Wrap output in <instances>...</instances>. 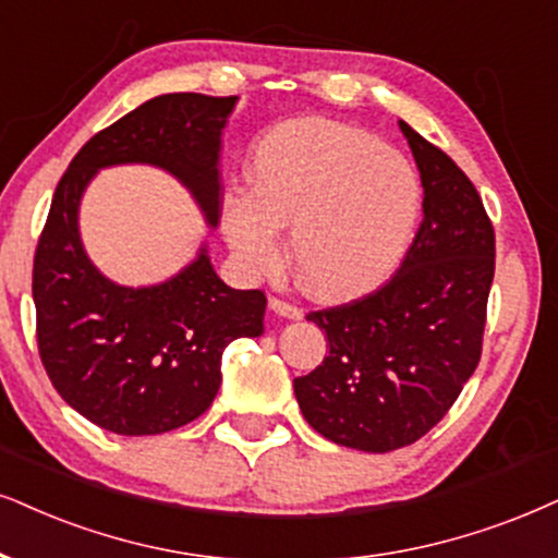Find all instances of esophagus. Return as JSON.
Here are the masks:
<instances>
[{
  "mask_svg": "<svg viewBox=\"0 0 558 558\" xmlns=\"http://www.w3.org/2000/svg\"><path fill=\"white\" fill-rule=\"evenodd\" d=\"M270 308L275 314L286 316V319H301L303 316L301 306H295V303L286 301V299H278V295H270Z\"/></svg>",
  "mask_w": 558,
  "mask_h": 558,
  "instance_id": "1",
  "label": "esophagus"
}]
</instances>
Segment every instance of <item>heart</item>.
Wrapping results in <instances>:
<instances>
[{
  "label": "heart",
  "instance_id": "b5f03b06",
  "mask_svg": "<svg viewBox=\"0 0 558 558\" xmlns=\"http://www.w3.org/2000/svg\"><path fill=\"white\" fill-rule=\"evenodd\" d=\"M422 206L414 167L371 133L329 121L278 125L257 146L252 193L223 201V234L252 270L278 263L280 227L301 283L357 293L404 255Z\"/></svg>",
  "mask_w": 558,
  "mask_h": 558
}]
</instances>
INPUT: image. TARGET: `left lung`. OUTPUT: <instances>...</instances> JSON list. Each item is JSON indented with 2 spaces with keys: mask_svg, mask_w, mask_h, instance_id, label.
Masks as SVG:
<instances>
[{
  "mask_svg": "<svg viewBox=\"0 0 558 558\" xmlns=\"http://www.w3.org/2000/svg\"><path fill=\"white\" fill-rule=\"evenodd\" d=\"M425 201L412 246L376 291L306 316L327 335L322 365L293 380L316 433L389 453L448 414L482 357L495 229L463 169L401 121Z\"/></svg>",
  "mask_w": 558,
  "mask_h": 558,
  "instance_id": "8db88e82",
  "label": "left lung"
}]
</instances>
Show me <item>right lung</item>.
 <instances>
[{
    "label": "right lung",
    "mask_w": 558,
    "mask_h": 558,
    "mask_svg": "<svg viewBox=\"0 0 558 558\" xmlns=\"http://www.w3.org/2000/svg\"><path fill=\"white\" fill-rule=\"evenodd\" d=\"M234 105L195 92L154 97L95 133L56 185L33 259L38 352L61 399L116 435H159L201 417L221 386L227 344L263 335L267 299L223 283L206 246L167 283L116 286L82 246V193L102 167L154 165L190 187L216 227L218 151Z\"/></svg>",
    "instance_id": "add662e5"
}]
</instances>
